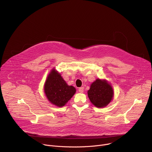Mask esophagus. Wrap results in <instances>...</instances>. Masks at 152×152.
<instances>
[{
    "label": "esophagus",
    "instance_id": "obj_1",
    "mask_svg": "<svg viewBox=\"0 0 152 152\" xmlns=\"http://www.w3.org/2000/svg\"><path fill=\"white\" fill-rule=\"evenodd\" d=\"M78 90H79V92H80V93H83V90H84V87H80L79 89H78Z\"/></svg>",
    "mask_w": 152,
    "mask_h": 152
}]
</instances>
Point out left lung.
<instances>
[{
    "label": "left lung",
    "mask_w": 152,
    "mask_h": 152,
    "mask_svg": "<svg viewBox=\"0 0 152 152\" xmlns=\"http://www.w3.org/2000/svg\"><path fill=\"white\" fill-rule=\"evenodd\" d=\"M113 90L106 80L97 79L90 86L88 96L91 102L97 107L107 106L113 99Z\"/></svg>",
    "instance_id": "left-lung-1"
}]
</instances>
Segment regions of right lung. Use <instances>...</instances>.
Here are the masks:
<instances>
[{
  "label": "right lung",
  "instance_id": "1",
  "mask_svg": "<svg viewBox=\"0 0 152 152\" xmlns=\"http://www.w3.org/2000/svg\"><path fill=\"white\" fill-rule=\"evenodd\" d=\"M45 92L52 104L62 107L73 97L76 89L74 86L68 85L61 75L53 69L46 81Z\"/></svg>",
  "mask_w": 152,
  "mask_h": 152
}]
</instances>
